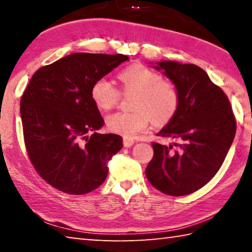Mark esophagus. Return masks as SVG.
<instances>
[{
	"mask_svg": "<svg viewBox=\"0 0 252 252\" xmlns=\"http://www.w3.org/2000/svg\"><path fill=\"white\" fill-rule=\"evenodd\" d=\"M134 140L132 138H127V136H123V146L129 148V147H132L134 144Z\"/></svg>",
	"mask_w": 252,
	"mask_h": 252,
	"instance_id": "1",
	"label": "esophagus"
}]
</instances>
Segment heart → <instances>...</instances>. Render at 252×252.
<instances>
[{"instance_id":"1","label":"heart","mask_w":252,"mask_h":252,"mask_svg":"<svg viewBox=\"0 0 252 252\" xmlns=\"http://www.w3.org/2000/svg\"><path fill=\"white\" fill-rule=\"evenodd\" d=\"M122 91L135 92L132 112H116L106 118V126L113 133L134 136L149 126L165 125L173 118L180 103V94L176 84L162 79L157 71L140 63L123 69L118 74ZM120 91L106 78L94 81L91 97L100 110L114 108L120 100Z\"/></svg>"}]
</instances>
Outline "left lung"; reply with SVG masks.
Wrapping results in <instances>:
<instances>
[{
    "label": "left lung",
    "mask_w": 252,
    "mask_h": 252,
    "mask_svg": "<svg viewBox=\"0 0 252 252\" xmlns=\"http://www.w3.org/2000/svg\"><path fill=\"white\" fill-rule=\"evenodd\" d=\"M176 84L180 103L158 135L173 139L164 146L152 142L146 174L149 182L169 195H187L216 176L236 135L237 122L222 89L201 67L162 61L155 66Z\"/></svg>",
    "instance_id": "left-lung-1"
}]
</instances>
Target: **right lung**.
<instances>
[{"mask_svg": "<svg viewBox=\"0 0 252 252\" xmlns=\"http://www.w3.org/2000/svg\"><path fill=\"white\" fill-rule=\"evenodd\" d=\"M129 60L123 54L73 53L40 67L20 102L24 143L40 177L62 192L85 194L108 176L106 163L121 150L91 97L94 81Z\"/></svg>", "mask_w": 252, "mask_h": 252, "instance_id": "right-lung-1", "label": "right lung"}]
</instances>
